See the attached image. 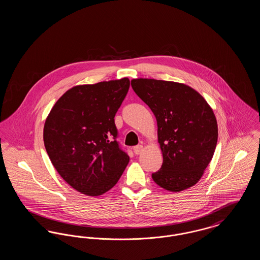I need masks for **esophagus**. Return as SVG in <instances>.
<instances>
[{
    "label": "esophagus",
    "mask_w": 260,
    "mask_h": 260,
    "mask_svg": "<svg viewBox=\"0 0 260 260\" xmlns=\"http://www.w3.org/2000/svg\"><path fill=\"white\" fill-rule=\"evenodd\" d=\"M142 151H143L142 145H137V146H135V148H134V152L136 153V155H139L140 153H142Z\"/></svg>",
    "instance_id": "1"
}]
</instances>
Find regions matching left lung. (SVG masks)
<instances>
[{
	"mask_svg": "<svg viewBox=\"0 0 260 260\" xmlns=\"http://www.w3.org/2000/svg\"><path fill=\"white\" fill-rule=\"evenodd\" d=\"M132 87L157 120L162 165L153 180L171 192L195 185L217 143V122L209 103L181 83L138 78L132 80Z\"/></svg>",
	"mask_w": 260,
	"mask_h": 260,
	"instance_id": "1",
	"label": "left lung"
}]
</instances>
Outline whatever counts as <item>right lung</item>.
Listing matches in <instances>:
<instances>
[{"label": "right lung", "instance_id": "obj_1", "mask_svg": "<svg viewBox=\"0 0 260 260\" xmlns=\"http://www.w3.org/2000/svg\"><path fill=\"white\" fill-rule=\"evenodd\" d=\"M128 88V78L75 86L46 119L44 143L51 164L82 194L96 197L109 191L129 161L116 140L114 122Z\"/></svg>", "mask_w": 260, "mask_h": 260}]
</instances>
